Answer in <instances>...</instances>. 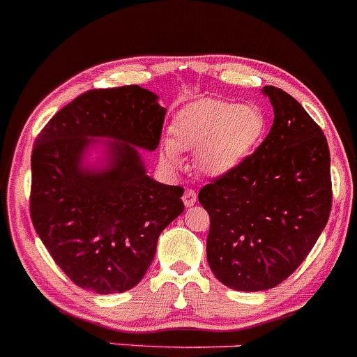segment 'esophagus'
<instances>
[{
  "mask_svg": "<svg viewBox=\"0 0 357 357\" xmlns=\"http://www.w3.org/2000/svg\"><path fill=\"white\" fill-rule=\"evenodd\" d=\"M195 201H197V194H195V190L187 189L185 192H183V204H185L187 208H190V206L195 204Z\"/></svg>",
  "mask_w": 357,
  "mask_h": 357,
  "instance_id": "esophagus-1",
  "label": "esophagus"
}]
</instances>
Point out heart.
Segmentation results:
<instances>
[{
    "mask_svg": "<svg viewBox=\"0 0 357 357\" xmlns=\"http://www.w3.org/2000/svg\"><path fill=\"white\" fill-rule=\"evenodd\" d=\"M266 116L257 105L201 100L180 110L172 124L174 143L163 144V158L178 165V149L197 151L202 174L218 177L243 162L266 132Z\"/></svg>",
    "mask_w": 357,
    "mask_h": 357,
    "instance_id": "obj_1",
    "label": "heart"
}]
</instances>
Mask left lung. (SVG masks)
<instances>
[{
	"label": "left lung",
	"instance_id": "1",
	"mask_svg": "<svg viewBox=\"0 0 357 357\" xmlns=\"http://www.w3.org/2000/svg\"><path fill=\"white\" fill-rule=\"evenodd\" d=\"M274 107L266 139L228 174L199 190L209 213L208 262L236 291H264L289 278L327 225L331 151L300 102L264 86Z\"/></svg>",
	"mask_w": 357,
	"mask_h": 357
}]
</instances>
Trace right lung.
Wrapping results in <instances>:
<instances>
[{
  "label": "right lung",
  "mask_w": 357,
  "mask_h": 357,
  "mask_svg": "<svg viewBox=\"0 0 357 357\" xmlns=\"http://www.w3.org/2000/svg\"><path fill=\"white\" fill-rule=\"evenodd\" d=\"M156 98L137 85L85 91L36 137L30 218L54 262L83 289L136 286L160 233L183 211L182 187L148 177L134 148H158L167 110ZM90 137L114 139L109 169L81 168Z\"/></svg>",
  "instance_id": "obj_1"
}]
</instances>
